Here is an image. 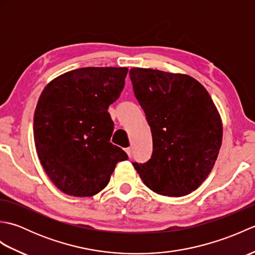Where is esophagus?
<instances>
[{
  "instance_id": "obj_1",
  "label": "esophagus",
  "mask_w": 255,
  "mask_h": 255,
  "mask_svg": "<svg viewBox=\"0 0 255 255\" xmlns=\"http://www.w3.org/2000/svg\"><path fill=\"white\" fill-rule=\"evenodd\" d=\"M125 152H126L127 155L129 156V158H130V156H131V149H130V148H126V149H125Z\"/></svg>"
}]
</instances>
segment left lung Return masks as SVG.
<instances>
[{
    "label": "left lung",
    "mask_w": 255,
    "mask_h": 255,
    "mask_svg": "<svg viewBox=\"0 0 255 255\" xmlns=\"http://www.w3.org/2000/svg\"><path fill=\"white\" fill-rule=\"evenodd\" d=\"M134 96L151 128L153 152L133 163L144 185L181 197L208 177L223 142V121L209 93L187 74L131 68Z\"/></svg>",
    "instance_id": "left-lung-1"
}]
</instances>
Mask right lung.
Returning a JSON list of instances; mask_svg holds the SVG:
<instances>
[{
	"instance_id": "right-lung-1",
	"label": "right lung",
	"mask_w": 255,
	"mask_h": 255,
	"mask_svg": "<svg viewBox=\"0 0 255 255\" xmlns=\"http://www.w3.org/2000/svg\"><path fill=\"white\" fill-rule=\"evenodd\" d=\"M127 68L88 67L63 73L46 85L34 115L40 163L67 195L94 196L104 189L125 151L110 142L108 106L125 85Z\"/></svg>"
}]
</instances>
